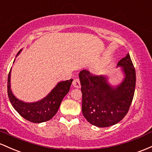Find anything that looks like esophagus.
I'll return each mask as SVG.
<instances>
[{"label":"esophagus","mask_w":152,"mask_h":152,"mask_svg":"<svg viewBox=\"0 0 152 152\" xmlns=\"http://www.w3.org/2000/svg\"><path fill=\"white\" fill-rule=\"evenodd\" d=\"M72 85L75 88H79L80 87V80L77 79V78H75V79L73 80Z\"/></svg>","instance_id":"34e87169"}]
</instances>
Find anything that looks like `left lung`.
<instances>
[{
  "mask_svg": "<svg viewBox=\"0 0 152 152\" xmlns=\"http://www.w3.org/2000/svg\"><path fill=\"white\" fill-rule=\"evenodd\" d=\"M123 67L125 79L116 88L108 85L104 76H96L83 69L80 80L82 110L90 124L98 127H108L122 120L129 112L136 87V71L128 53L118 62Z\"/></svg>",
  "mask_w": 152,
  "mask_h": 152,
  "instance_id": "obj_1",
  "label": "left lung"
}]
</instances>
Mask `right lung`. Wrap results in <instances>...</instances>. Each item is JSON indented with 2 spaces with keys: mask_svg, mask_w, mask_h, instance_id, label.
<instances>
[{
  "mask_svg": "<svg viewBox=\"0 0 152 152\" xmlns=\"http://www.w3.org/2000/svg\"><path fill=\"white\" fill-rule=\"evenodd\" d=\"M21 50L18 52L20 53ZM11 70L8 76V95L11 105L22 117L33 123H42L50 120L57 113L61 102L67 94L72 79L60 82L46 98L36 103H27L18 100L12 93L10 87Z\"/></svg>",
  "mask_w": 152,
  "mask_h": 152,
  "instance_id": "obj_1",
  "label": "right lung"
}]
</instances>
